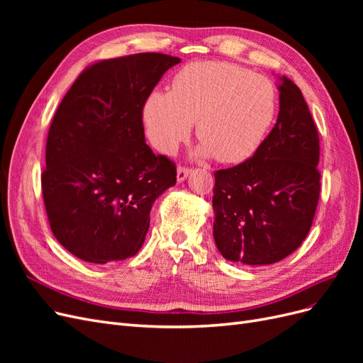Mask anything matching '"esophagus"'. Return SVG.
<instances>
[{"instance_id": "esophagus-1", "label": "esophagus", "mask_w": 363, "mask_h": 363, "mask_svg": "<svg viewBox=\"0 0 363 363\" xmlns=\"http://www.w3.org/2000/svg\"><path fill=\"white\" fill-rule=\"evenodd\" d=\"M189 174H191V169H189V168L179 167V169H177V182H179V183L184 182L186 179H188Z\"/></svg>"}]
</instances>
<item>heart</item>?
Wrapping results in <instances>:
<instances>
[{"instance_id":"1","label":"heart","mask_w":363,"mask_h":363,"mask_svg":"<svg viewBox=\"0 0 363 363\" xmlns=\"http://www.w3.org/2000/svg\"><path fill=\"white\" fill-rule=\"evenodd\" d=\"M277 91L267 77L228 62H194L174 75L171 92H151L142 106L145 133L156 150L172 155L196 121L195 156L221 163L250 159L268 136Z\"/></svg>"}]
</instances>
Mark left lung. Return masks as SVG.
Instances as JSON below:
<instances>
[{"mask_svg":"<svg viewBox=\"0 0 363 363\" xmlns=\"http://www.w3.org/2000/svg\"><path fill=\"white\" fill-rule=\"evenodd\" d=\"M277 89V123L260 148L215 172L216 248L248 267L271 265L298 248L320 199V139L309 107L286 77H279Z\"/></svg>","mask_w":363,"mask_h":363,"instance_id":"obj_1","label":"left lung"}]
</instances>
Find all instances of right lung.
I'll list each match as a JSON object with an SVG mask.
<instances>
[{"mask_svg":"<svg viewBox=\"0 0 363 363\" xmlns=\"http://www.w3.org/2000/svg\"><path fill=\"white\" fill-rule=\"evenodd\" d=\"M179 57L160 52L98 62L74 82L47 139L42 194L52 235L103 265L144 245L151 207L177 180L145 144L142 106Z\"/></svg>","mask_w":363,"mask_h":363,"instance_id":"obj_1","label":"right lung"}]
</instances>
